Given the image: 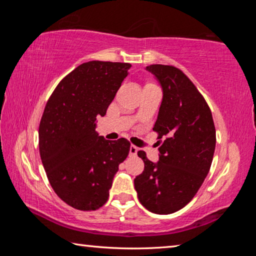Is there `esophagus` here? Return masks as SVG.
Masks as SVG:
<instances>
[{"instance_id":"obj_1","label":"esophagus","mask_w":256,"mask_h":256,"mask_svg":"<svg viewBox=\"0 0 256 256\" xmlns=\"http://www.w3.org/2000/svg\"><path fill=\"white\" fill-rule=\"evenodd\" d=\"M138 148H136V146H130V156H131V157H136V154H138Z\"/></svg>"}]
</instances>
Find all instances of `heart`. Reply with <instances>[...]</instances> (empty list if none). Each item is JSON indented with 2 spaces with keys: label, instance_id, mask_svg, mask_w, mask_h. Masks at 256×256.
Listing matches in <instances>:
<instances>
[{
  "label": "heart",
  "instance_id": "1",
  "mask_svg": "<svg viewBox=\"0 0 256 256\" xmlns=\"http://www.w3.org/2000/svg\"><path fill=\"white\" fill-rule=\"evenodd\" d=\"M148 84H150V82H149V84H146V86H148Z\"/></svg>",
  "mask_w": 256,
  "mask_h": 256
}]
</instances>
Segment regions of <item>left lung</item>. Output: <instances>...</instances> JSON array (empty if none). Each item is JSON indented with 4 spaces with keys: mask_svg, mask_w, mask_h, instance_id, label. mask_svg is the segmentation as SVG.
Returning a JSON list of instances; mask_svg holds the SVG:
<instances>
[{
    "mask_svg": "<svg viewBox=\"0 0 256 256\" xmlns=\"http://www.w3.org/2000/svg\"><path fill=\"white\" fill-rule=\"evenodd\" d=\"M146 70L164 92L154 126L159 162L154 164L144 151H138L144 170L136 177L134 188L146 210L170 214L188 204L204 182L214 159L216 128L206 99L183 71L162 64Z\"/></svg>",
    "mask_w": 256,
    "mask_h": 256,
    "instance_id": "1",
    "label": "left lung"
}]
</instances>
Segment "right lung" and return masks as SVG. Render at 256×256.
Returning <instances> with one entry per match:
<instances>
[{
    "label": "right lung",
    "instance_id": "obj_1",
    "mask_svg": "<svg viewBox=\"0 0 256 256\" xmlns=\"http://www.w3.org/2000/svg\"><path fill=\"white\" fill-rule=\"evenodd\" d=\"M130 63L90 60L64 76L47 102L40 124V154L60 200L82 211L97 210L110 196L118 164L131 144L108 141L96 132Z\"/></svg>",
    "mask_w": 256,
    "mask_h": 256
}]
</instances>
